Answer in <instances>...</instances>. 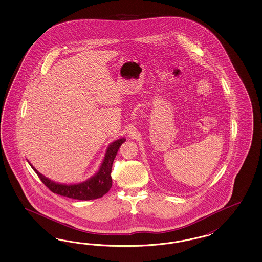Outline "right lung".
<instances>
[{"label":"right lung","mask_w":262,"mask_h":262,"mask_svg":"<svg viewBox=\"0 0 262 262\" xmlns=\"http://www.w3.org/2000/svg\"><path fill=\"white\" fill-rule=\"evenodd\" d=\"M125 141H126L125 138H120L118 140H115L114 142L111 143L106 150L103 163L100 167L98 173L83 183H77V184L56 183L49 180L45 176L40 174L34 167H32V164L31 166L39 177L41 182L44 183L53 193H56L67 198L80 200V201L101 198L111 189L112 185V179L111 176L112 163L117 155V151L119 150L120 146Z\"/></svg>","instance_id":"add662e5"}]
</instances>
